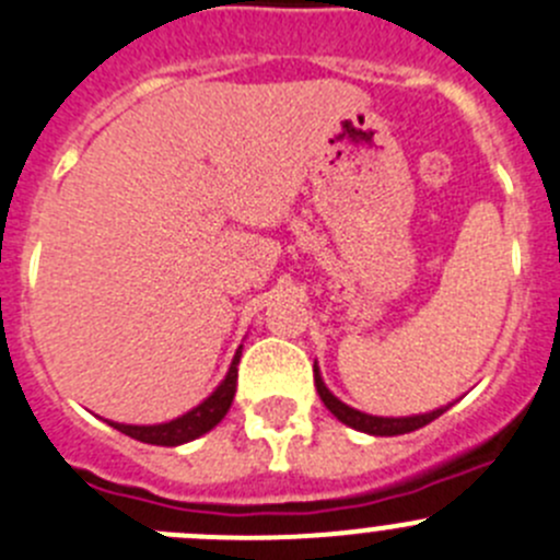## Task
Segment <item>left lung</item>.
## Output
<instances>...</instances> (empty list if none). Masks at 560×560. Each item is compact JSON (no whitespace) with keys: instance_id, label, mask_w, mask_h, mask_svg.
Returning <instances> with one entry per match:
<instances>
[{"instance_id":"left-lung-1","label":"left lung","mask_w":560,"mask_h":560,"mask_svg":"<svg viewBox=\"0 0 560 560\" xmlns=\"http://www.w3.org/2000/svg\"><path fill=\"white\" fill-rule=\"evenodd\" d=\"M313 380H316V390H318V396H322L324 407H327L329 412L340 420V423L351 425V429H357V431H365V434H376V436L409 434V431H415V429H423L425 423H431V420L440 418V415L448 409V407L434 409V412L415 415V418H376V415H365V412H360V409H351L349 404L338 401V398L327 390V385H324V380H322V374H318L316 365H313Z\"/></svg>"}]
</instances>
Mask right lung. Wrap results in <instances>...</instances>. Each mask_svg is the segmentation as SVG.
Returning <instances> with one entry per match:
<instances>
[{
    "label": "right lung",
    "instance_id": "1",
    "mask_svg": "<svg viewBox=\"0 0 560 560\" xmlns=\"http://www.w3.org/2000/svg\"><path fill=\"white\" fill-rule=\"evenodd\" d=\"M238 357H242V349H238L236 357H233L225 382H222V385L217 387V390L211 393L200 407L191 409V412L159 425H126V423H109V425H115L117 431H124V434L135 436V440H140V443H148V445H180V443H189V440H197L200 434L214 429V425L225 418L228 409H231L233 396H236Z\"/></svg>",
    "mask_w": 560,
    "mask_h": 560
}]
</instances>
